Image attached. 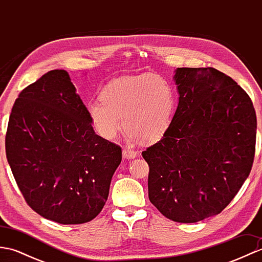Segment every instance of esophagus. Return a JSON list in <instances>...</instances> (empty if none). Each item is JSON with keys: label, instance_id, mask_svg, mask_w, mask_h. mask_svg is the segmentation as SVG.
I'll list each match as a JSON object with an SVG mask.
<instances>
[{"label": "esophagus", "instance_id": "34e87169", "mask_svg": "<svg viewBox=\"0 0 262 262\" xmlns=\"http://www.w3.org/2000/svg\"><path fill=\"white\" fill-rule=\"evenodd\" d=\"M122 155H124V158H126V159H135L138 155V152L134 151V149H132V148L124 147L122 148Z\"/></svg>", "mask_w": 262, "mask_h": 262}]
</instances>
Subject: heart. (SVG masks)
<instances>
[{
	"instance_id": "heart-1",
	"label": "heart",
	"mask_w": 262,
	"mask_h": 262,
	"mask_svg": "<svg viewBox=\"0 0 262 262\" xmlns=\"http://www.w3.org/2000/svg\"><path fill=\"white\" fill-rule=\"evenodd\" d=\"M173 111V89L157 74L116 80L104 89L101 101L88 104L94 128L105 140H114L124 124L130 140L158 141L168 130Z\"/></svg>"
}]
</instances>
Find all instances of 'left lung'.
Wrapping results in <instances>:
<instances>
[{
    "instance_id": "left-lung-1",
    "label": "left lung",
    "mask_w": 262,
    "mask_h": 262,
    "mask_svg": "<svg viewBox=\"0 0 262 262\" xmlns=\"http://www.w3.org/2000/svg\"><path fill=\"white\" fill-rule=\"evenodd\" d=\"M179 103L165 134L142 152L148 198L178 223L220 214L252 168L257 116L248 93L213 68H179Z\"/></svg>"
}]
</instances>
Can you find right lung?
<instances>
[{
    "mask_svg": "<svg viewBox=\"0 0 262 262\" xmlns=\"http://www.w3.org/2000/svg\"><path fill=\"white\" fill-rule=\"evenodd\" d=\"M5 152L27 204L59 224L93 220L107 202L121 148L97 135L70 75L53 70L19 94Z\"/></svg>",
    "mask_w": 262,
    "mask_h": 262,
    "instance_id": "add662e5",
    "label": "right lung"
}]
</instances>
